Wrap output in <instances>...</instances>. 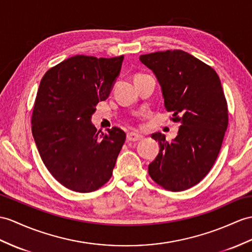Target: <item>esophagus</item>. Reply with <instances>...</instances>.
<instances>
[{
  "label": "esophagus",
  "mask_w": 252,
  "mask_h": 252,
  "mask_svg": "<svg viewBox=\"0 0 252 252\" xmlns=\"http://www.w3.org/2000/svg\"><path fill=\"white\" fill-rule=\"evenodd\" d=\"M142 139H143V136H141L139 133H136V132L127 133V141H130V142H136V141H140Z\"/></svg>",
  "instance_id": "34e87169"
}]
</instances>
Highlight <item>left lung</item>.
<instances>
[{"mask_svg": "<svg viewBox=\"0 0 252 252\" xmlns=\"http://www.w3.org/2000/svg\"><path fill=\"white\" fill-rule=\"evenodd\" d=\"M161 87L164 108L181 126L171 142L156 132L160 150L149 164L152 180L171 191L197 185L210 172L228 127V105L221 82L211 66L182 50L143 54Z\"/></svg>", "mask_w": 252, "mask_h": 252, "instance_id": "1", "label": "left lung"}]
</instances>
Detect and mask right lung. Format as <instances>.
<instances>
[{
	"label": "right lung",
	"mask_w": 252,
	"mask_h": 252,
	"mask_svg": "<svg viewBox=\"0 0 252 252\" xmlns=\"http://www.w3.org/2000/svg\"><path fill=\"white\" fill-rule=\"evenodd\" d=\"M123 60L75 55L42 77L32 114L39 155L59 183L76 192H92L111 179L126 133H107L92 124L96 105L106 100Z\"/></svg>",
	"instance_id": "right-lung-1"
}]
</instances>
